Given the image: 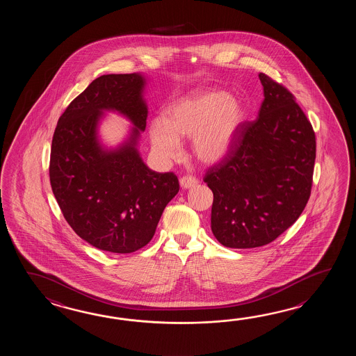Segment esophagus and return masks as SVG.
<instances>
[{"label":"esophagus","instance_id":"esophagus-1","mask_svg":"<svg viewBox=\"0 0 356 356\" xmlns=\"http://www.w3.org/2000/svg\"><path fill=\"white\" fill-rule=\"evenodd\" d=\"M181 187L183 189L191 188V187H195L197 183H198V179H197L196 177H193V175H184V177H181Z\"/></svg>","mask_w":356,"mask_h":356}]
</instances>
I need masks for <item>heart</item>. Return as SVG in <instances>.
<instances>
[{"instance_id": "obj_1", "label": "heart", "mask_w": 356, "mask_h": 356, "mask_svg": "<svg viewBox=\"0 0 356 356\" xmlns=\"http://www.w3.org/2000/svg\"><path fill=\"white\" fill-rule=\"evenodd\" d=\"M243 106L222 90L192 92L169 106L164 120L150 124V143L163 161L178 159L179 140L192 138V152L204 164H215L227 156L244 121Z\"/></svg>"}]
</instances>
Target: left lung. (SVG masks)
I'll return each instance as SVG.
<instances>
[{"label": "left lung", "mask_w": 356, "mask_h": 356, "mask_svg": "<svg viewBox=\"0 0 356 356\" xmlns=\"http://www.w3.org/2000/svg\"><path fill=\"white\" fill-rule=\"evenodd\" d=\"M265 99L258 118L241 124L230 152L204 181L213 193L211 230L227 248L275 241L308 202L316 135L290 91L258 75Z\"/></svg>", "instance_id": "8db88e82"}]
</instances>
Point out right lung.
Here are the masks:
<instances>
[{
	"label": "right lung",
	"mask_w": 356,
	"mask_h": 356,
	"mask_svg": "<svg viewBox=\"0 0 356 356\" xmlns=\"http://www.w3.org/2000/svg\"><path fill=\"white\" fill-rule=\"evenodd\" d=\"M145 85L141 74L95 79L60 115L52 140L49 179L60 211L81 239L112 253H131L150 242L179 191L175 173L154 172L137 150L147 118ZM108 110L134 126L115 149L98 141V122Z\"/></svg>",
	"instance_id": "obj_1"
}]
</instances>
